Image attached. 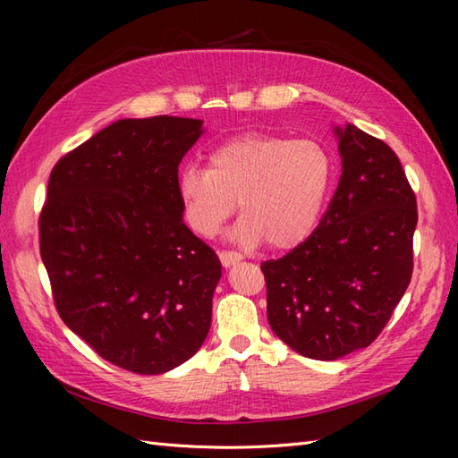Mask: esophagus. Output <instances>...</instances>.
Listing matches in <instances>:
<instances>
[{
    "mask_svg": "<svg viewBox=\"0 0 458 458\" xmlns=\"http://www.w3.org/2000/svg\"><path fill=\"white\" fill-rule=\"evenodd\" d=\"M219 259H221V263H224L225 267H231L237 261H241L242 256L239 252H234V250H221L219 252Z\"/></svg>",
    "mask_w": 458,
    "mask_h": 458,
    "instance_id": "esophagus-1",
    "label": "esophagus"
}]
</instances>
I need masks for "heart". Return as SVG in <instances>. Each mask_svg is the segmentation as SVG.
I'll use <instances>...</instances> for the list:
<instances>
[{
	"mask_svg": "<svg viewBox=\"0 0 458 458\" xmlns=\"http://www.w3.org/2000/svg\"><path fill=\"white\" fill-rule=\"evenodd\" d=\"M330 177L332 158L321 143L244 133L216 147L208 170L185 165L177 189L187 225L200 237H216L239 200L237 239L286 250L313 231Z\"/></svg>",
	"mask_w": 458,
	"mask_h": 458,
	"instance_id": "heart-1",
	"label": "heart"
}]
</instances>
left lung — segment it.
<instances>
[{
  "label": "left lung",
  "mask_w": 458,
  "mask_h": 458,
  "mask_svg": "<svg viewBox=\"0 0 458 458\" xmlns=\"http://www.w3.org/2000/svg\"><path fill=\"white\" fill-rule=\"evenodd\" d=\"M336 133L342 175L321 224L286 256L261 263L273 332L318 361L378 338L411 283L419 221L395 152L352 123Z\"/></svg>",
  "instance_id": "obj_1"
}]
</instances>
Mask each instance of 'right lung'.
<instances>
[{"instance_id":"add662e5","label":"right lung","mask_w":458,"mask_h":458,"mask_svg":"<svg viewBox=\"0 0 458 458\" xmlns=\"http://www.w3.org/2000/svg\"><path fill=\"white\" fill-rule=\"evenodd\" d=\"M202 122L118 120L55 164L39 254L64 325L108 363L160 374L199 352L221 276L183 224L177 168Z\"/></svg>"}]
</instances>
